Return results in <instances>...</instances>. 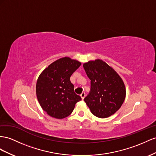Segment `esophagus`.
I'll return each instance as SVG.
<instances>
[{"label": "esophagus", "instance_id": "1", "mask_svg": "<svg viewBox=\"0 0 156 156\" xmlns=\"http://www.w3.org/2000/svg\"><path fill=\"white\" fill-rule=\"evenodd\" d=\"M85 96H86V94L85 93V92H83V93L81 94V99H82V100H83L84 98H85Z\"/></svg>", "mask_w": 156, "mask_h": 156}]
</instances>
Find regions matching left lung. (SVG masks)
<instances>
[{
	"label": "left lung",
	"instance_id": "8db88e82",
	"mask_svg": "<svg viewBox=\"0 0 156 156\" xmlns=\"http://www.w3.org/2000/svg\"><path fill=\"white\" fill-rule=\"evenodd\" d=\"M90 79V92L84 100L94 115L107 118L119 110L126 96L123 79L111 66L100 59L83 64Z\"/></svg>",
	"mask_w": 156,
	"mask_h": 156
}]
</instances>
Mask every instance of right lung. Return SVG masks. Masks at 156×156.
I'll list each match as a JSON object with an SVG mask.
<instances>
[{
  "label": "right lung",
  "instance_id": "1",
  "mask_svg": "<svg viewBox=\"0 0 156 156\" xmlns=\"http://www.w3.org/2000/svg\"><path fill=\"white\" fill-rule=\"evenodd\" d=\"M81 63L69 57L61 58L50 64L38 77L36 84L37 100L44 112L54 118L69 116L81 100L74 92L70 77Z\"/></svg>",
  "mask_w": 156,
  "mask_h": 156
}]
</instances>
